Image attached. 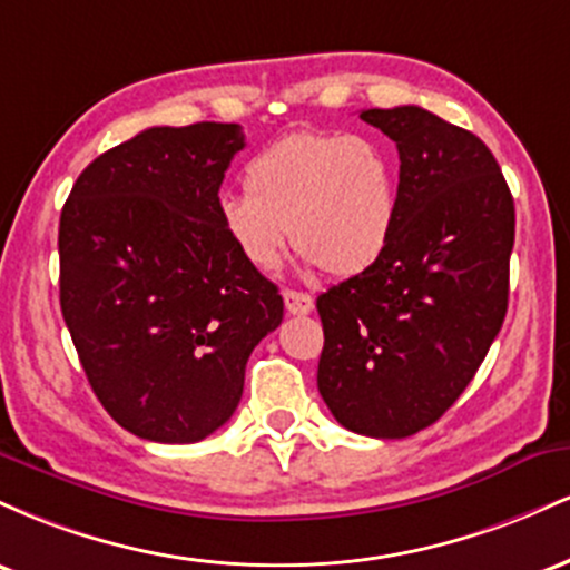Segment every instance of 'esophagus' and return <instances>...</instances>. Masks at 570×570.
I'll use <instances>...</instances> for the list:
<instances>
[{"mask_svg": "<svg viewBox=\"0 0 570 570\" xmlns=\"http://www.w3.org/2000/svg\"><path fill=\"white\" fill-rule=\"evenodd\" d=\"M284 305L286 311L292 313V316H307V313L313 311V297L305 292H294V289H286L284 292Z\"/></svg>", "mask_w": 570, "mask_h": 570, "instance_id": "obj_1", "label": "esophagus"}]
</instances>
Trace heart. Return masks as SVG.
<instances>
[{"label": "heart", "mask_w": 570, "mask_h": 570, "mask_svg": "<svg viewBox=\"0 0 570 570\" xmlns=\"http://www.w3.org/2000/svg\"><path fill=\"white\" fill-rule=\"evenodd\" d=\"M246 193H225L217 219L248 267L273 273L286 244L305 271L362 276L383 259L399 222V163L381 136L297 130L244 168Z\"/></svg>", "instance_id": "obj_1"}]
</instances>
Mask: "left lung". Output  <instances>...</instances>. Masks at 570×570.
<instances>
[{
  "label": "left lung",
  "mask_w": 570,
  "mask_h": 570,
  "mask_svg": "<svg viewBox=\"0 0 570 570\" xmlns=\"http://www.w3.org/2000/svg\"><path fill=\"white\" fill-rule=\"evenodd\" d=\"M399 149V222L372 271L318 294V394L340 426L402 440L472 383L509 303L514 200L493 153L421 107L364 109Z\"/></svg>",
  "instance_id": "left-lung-1"
}]
</instances>
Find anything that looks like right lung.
I'll return each mask as SVG.
<instances>
[{
  "label": "right lung",
  "mask_w": 570,
  "mask_h": 570,
  "mask_svg": "<svg viewBox=\"0 0 570 570\" xmlns=\"http://www.w3.org/2000/svg\"><path fill=\"white\" fill-rule=\"evenodd\" d=\"M244 147L235 122L147 128L98 155L63 203V322L98 402L141 440L187 444L225 426L254 345L284 318L278 286L217 219Z\"/></svg>",
  "instance_id": "obj_1"
}]
</instances>
